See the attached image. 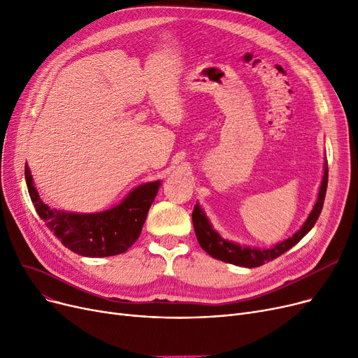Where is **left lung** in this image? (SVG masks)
<instances>
[{
	"mask_svg": "<svg viewBox=\"0 0 358 358\" xmlns=\"http://www.w3.org/2000/svg\"><path fill=\"white\" fill-rule=\"evenodd\" d=\"M327 187H328V164H325V173H324L322 184H321V190H319L317 201L303 227L300 228L293 236H290L289 239H286L283 242L277 243L275 247H273L270 250H257V248H250V247H241V245H238V243L223 239L212 228V224L209 223L208 217H206L204 212L200 209V206L196 204L194 210H193V224H194V232H196L200 247L209 255H212L213 258L224 261V262H229V264L247 267V268H254V267H259L262 264H266V262L275 259L277 257H280L281 254H285L292 247H294L296 243L313 228V224L316 223V220H317L319 215H321L322 208H324Z\"/></svg>",
	"mask_w": 358,
	"mask_h": 358,
	"instance_id": "left-lung-1",
	"label": "left lung"
}]
</instances>
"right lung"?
<instances>
[{"instance_id": "1", "label": "right lung", "mask_w": 358, "mask_h": 358, "mask_svg": "<svg viewBox=\"0 0 358 358\" xmlns=\"http://www.w3.org/2000/svg\"><path fill=\"white\" fill-rule=\"evenodd\" d=\"M24 176L37 215L64 247L83 257L117 255L134 245L161 185L159 181L139 185L116 208L103 213L78 215L50 209L36 192L27 165Z\"/></svg>"}]
</instances>
